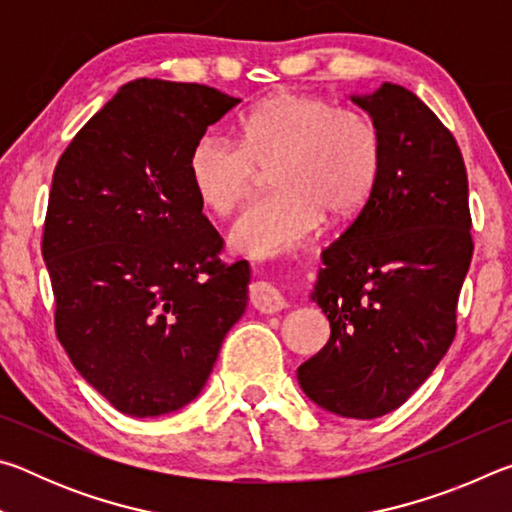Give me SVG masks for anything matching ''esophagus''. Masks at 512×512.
I'll return each mask as SVG.
<instances>
[{
  "mask_svg": "<svg viewBox=\"0 0 512 512\" xmlns=\"http://www.w3.org/2000/svg\"><path fill=\"white\" fill-rule=\"evenodd\" d=\"M250 302L253 307L262 311V314H277L287 307V298L282 296L280 289L273 287L271 282L257 280L250 284Z\"/></svg>",
  "mask_w": 512,
  "mask_h": 512,
  "instance_id": "esophagus-1",
  "label": "esophagus"
}]
</instances>
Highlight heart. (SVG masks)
Returning <instances> with one entry per match:
<instances>
[{
  "mask_svg": "<svg viewBox=\"0 0 512 512\" xmlns=\"http://www.w3.org/2000/svg\"><path fill=\"white\" fill-rule=\"evenodd\" d=\"M384 137L368 112L318 94L275 92L241 119V144L216 131L196 137L187 178L207 212L228 216L271 171L275 196L239 216L228 246L250 259L300 250L329 219H350L375 192Z\"/></svg>",
  "mask_w": 512,
  "mask_h": 512,
  "instance_id": "heart-1",
  "label": "heart"
}]
</instances>
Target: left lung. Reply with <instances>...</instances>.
Masks as SVG:
<instances>
[{
	"instance_id": "obj_1",
	"label": "left lung",
	"mask_w": 512,
	"mask_h": 512,
	"mask_svg": "<svg viewBox=\"0 0 512 512\" xmlns=\"http://www.w3.org/2000/svg\"><path fill=\"white\" fill-rule=\"evenodd\" d=\"M350 99L377 121L384 169L323 250L311 300L332 334L298 381L320 409L372 420L409 400L452 345L474 244L465 162L443 121L395 83Z\"/></svg>"
}]
</instances>
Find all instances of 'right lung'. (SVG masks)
<instances>
[{
  "label": "right lung",
  "mask_w": 512,
  "mask_h": 512,
  "mask_svg": "<svg viewBox=\"0 0 512 512\" xmlns=\"http://www.w3.org/2000/svg\"><path fill=\"white\" fill-rule=\"evenodd\" d=\"M241 99L198 83L137 79L85 124L56 164L42 235L56 334L117 411L158 418L203 391L248 305V262L187 178L198 135Z\"/></svg>",
  "instance_id": "add662e5"
}]
</instances>
